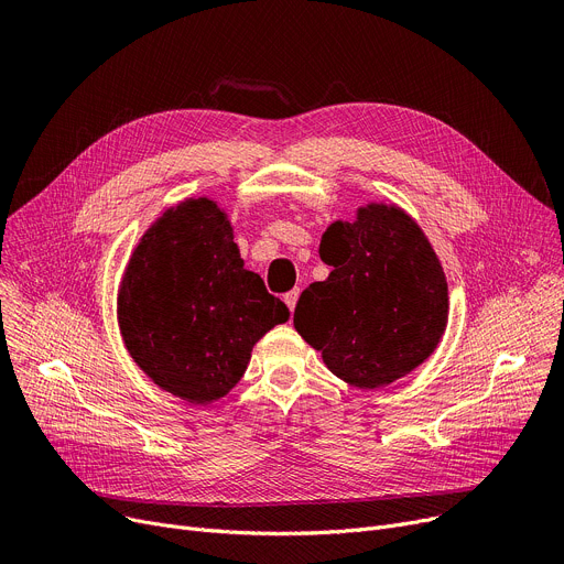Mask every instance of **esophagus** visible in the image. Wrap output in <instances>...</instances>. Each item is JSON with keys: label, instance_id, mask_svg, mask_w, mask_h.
<instances>
[{"label": "esophagus", "instance_id": "1", "mask_svg": "<svg viewBox=\"0 0 564 564\" xmlns=\"http://www.w3.org/2000/svg\"><path fill=\"white\" fill-rule=\"evenodd\" d=\"M299 294H302V290H299V288H294V290H290V292H285V294H283V302H285V306H288L290 311H294Z\"/></svg>", "mask_w": 564, "mask_h": 564}]
</instances>
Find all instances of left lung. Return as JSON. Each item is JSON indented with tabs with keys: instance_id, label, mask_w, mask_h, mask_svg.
I'll use <instances>...</instances> for the list:
<instances>
[{
	"instance_id": "1",
	"label": "left lung",
	"mask_w": 564,
	"mask_h": 564,
	"mask_svg": "<svg viewBox=\"0 0 564 564\" xmlns=\"http://www.w3.org/2000/svg\"><path fill=\"white\" fill-rule=\"evenodd\" d=\"M319 258L330 274L299 296L294 328L337 379L383 388L435 351L448 315L446 279L401 208L369 204L354 224H330Z\"/></svg>"
}]
</instances>
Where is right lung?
<instances>
[{"instance_id": "add662e5", "label": "right lung", "mask_w": 564, "mask_h": 564, "mask_svg": "<svg viewBox=\"0 0 564 564\" xmlns=\"http://www.w3.org/2000/svg\"><path fill=\"white\" fill-rule=\"evenodd\" d=\"M288 317L281 299L245 270L227 215L206 197L154 221L118 296L131 358L156 386L197 405L227 394L253 345Z\"/></svg>"}]
</instances>
